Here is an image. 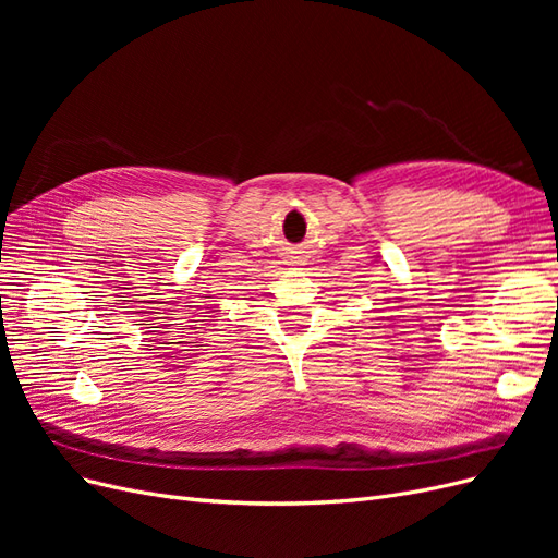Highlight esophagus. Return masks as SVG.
Segmentation results:
<instances>
[{
  "label": "esophagus",
  "instance_id": "esophagus-1",
  "mask_svg": "<svg viewBox=\"0 0 558 558\" xmlns=\"http://www.w3.org/2000/svg\"><path fill=\"white\" fill-rule=\"evenodd\" d=\"M289 265H298V263H302V260H298V258H291V260H286Z\"/></svg>",
  "mask_w": 558,
  "mask_h": 558
}]
</instances>
